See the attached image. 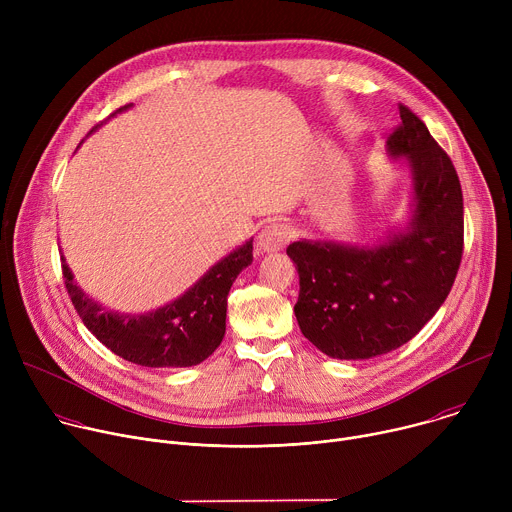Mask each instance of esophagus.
<instances>
[{"label": "esophagus", "instance_id": "obj_1", "mask_svg": "<svg viewBox=\"0 0 512 512\" xmlns=\"http://www.w3.org/2000/svg\"><path fill=\"white\" fill-rule=\"evenodd\" d=\"M289 239V229L283 223H269L261 229L259 237H257V247L263 253H273L283 249V245Z\"/></svg>", "mask_w": 512, "mask_h": 512}]
</instances>
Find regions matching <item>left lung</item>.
<instances>
[{"instance_id":"left-lung-1","label":"left lung","mask_w":512,"mask_h":512,"mask_svg":"<svg viewBox=\"0 0 512 512\" xmlns=\"http://www.w3.org/2000/svg\"><path fill=\"white\" fill-rule=\"evenodd\" d=\"M399 115L387 152L411 170L407 223L375 245L300 239L287 247L300 273V330L332 358L364 360L409 342L446 302L462 261L456 168L411 109L399 105Z\"/></svg>"}]
</instances>
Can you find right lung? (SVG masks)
Listing matches in <instances>:
<instances>
[{
	"instance_id": "add662e5",
	"label": "right lung",
	"mask_w": 512,
	"mask_h": 512,
	"mask_svg": "<svg viewBox=\"0 0 512 512\" xmlns=\"http://www.w3.org/2000/svg\"><path fill=\"white\" fill-rule=\"evenodd\" d=\"M129 107L131 103L113 115ZM60 259L72 306L101 344L141 367L178 369L200 364L223 342L227 296L237 275L253 261V239L214 263L180 298L145 314H121L101 306L77 285L66 259Z\"/></svg>"
}]
</instances>
